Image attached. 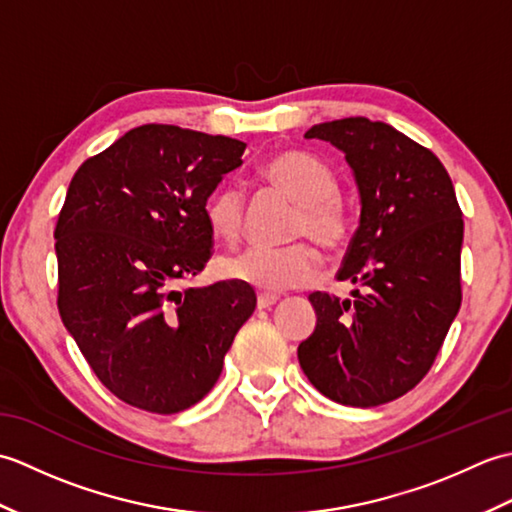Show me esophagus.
<instances>
[{
	"label": "esophagus",
	"mask_w": 512,
	"mask_h": 512,
	"mask_svg": "<svg viewBox=\"0 0 512 512\" xmlns=\"http://www.w3.org/2000/svg\"><path fill=\"white\" fill-rule=\"evenodd\" d=\"M277 301H279V297H277V295H270V292H259V297H257V308H259V310L273 308Z\"/></svg>",
	"instance_id": "esophagus-1"
}]
</instances>
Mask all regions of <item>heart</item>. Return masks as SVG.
<instances>
[{
	"instance_id": "heart-1",
	"label": "heart",
	"mask_w": 512,
	"mask_h": 512,
	"mask_svg": "<svg viewBox=\"0 0 512 512\" xmlns=\"http://www.w3.org/2000/svg\"><path fill=\"white\" fill-rule=\"evenodd\" d=\"M262 176L299 204L295 235H308L319 246L341 250L352 237V217L339 195V178L317 156L306 151H284L262 167ZM202 215L211 235L235 242L242 231L244 193L237 184H222L202 204ZM222 275L242 281L262 292L301 288L321 273V257L308 244L284 248L250 246L222 262Z\"/></svg>"
}]
</instances>
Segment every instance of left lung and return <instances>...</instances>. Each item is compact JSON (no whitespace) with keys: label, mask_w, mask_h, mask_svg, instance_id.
<instances>
[{"label":"left lung","mask_w":512,"mask_h":512,"mask_svg":"<svg viewBox=\"0 0 512 512\" xmlns=\"http://www.w3.org/2000/svg\"><path fill=\"white\" fill-rule=\"evenodd\" d=\"M306 138L343 151L363 206L339 270L354 299L312 292L317 328L299 363L330 400L378 407L427 376L460 310L462 211L438 156L387 123L341 118Z\"/></svg>","instance_id":"left-lung-1"}]
</instances>
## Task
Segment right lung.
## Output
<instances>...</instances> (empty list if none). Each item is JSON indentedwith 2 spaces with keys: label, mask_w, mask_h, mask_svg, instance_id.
<instances>
[{
  "label": "right lung",
  "mask_w": 512,
  "mask_h": 512,
  "mask_svg": "<svg viewBox=\"0 0 512 512\" xmlns=\"http://www.w3.org/2000/svg\"><path fill=\"white\" fill-rule=\"evenodd\" d=\"M246 143L140 125L76 169L54 228L57 306L96 378L151 413L200 402L257 306L242 281L178 290L213 255L202 204Z\"/></svg>",
  "instance_id": "obj_1"
}]
</instances>
